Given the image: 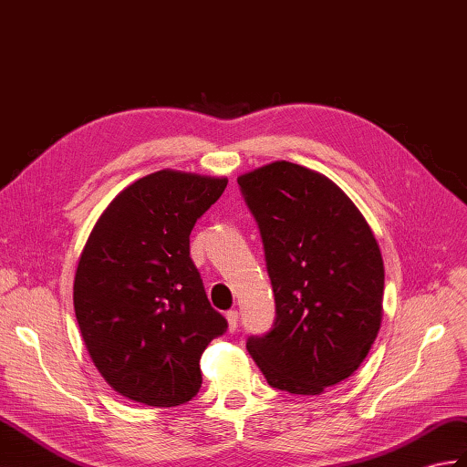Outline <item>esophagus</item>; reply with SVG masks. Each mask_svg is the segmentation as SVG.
I'll return each mask as SVG.
<instances>
[{"label":"esophagus","instance_id":"esophagus-1","mask_svg":"<svg viewBox=\"0 0 467 467\" xmlns=\"http://www.w3.org/2000/svg\"><path fill=\"white\" fill-rule=\"evenodd\" d=\"M226 320H229V330L234 332L238 328V310L226 312Z\"/></svg>","mask_w":467,"mask_h":467}]
</instances>
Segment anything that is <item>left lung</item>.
Instances as JSON below:
<instances>
[{
	"label": "left lung",
	"mask_w": 467,
	"mask_h": 467,
	"mask_svg": "<svg viewBox=\"0 0 467 467\" xmlns=\"http://www.w3.org/2000/svg\"><path fill=\"white\" fill-rule=\"evenodd\" d=\"M258 224L276 318L246 350L266 382L317 396L352 376L382 322L384 263L366 219L320 172L276 161L238 177Z\"/></svg>",
	"instance_id": "8db88e82"
}]
</instances>
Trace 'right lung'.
Masks as SVG:
<instances>
[{
  "instance_id": "1",
  "label": "right lung",
  "mask_w": 467,
  "mask_h": 467,
  "mask_svg": "<svg viewBox=\"0 0 467 467\" xmlns=\"http://www.w3.org/2000/svg\"><path fill=\"white\" fill-rule=\"evenodd\" d=\"M226 182L157 171L119 192L87 238L75 317L97 370L129 400L157 408L189 402L202 384L204 348L229 328L189 248L194 223Z\"/></svg>"
}]
</instances>
